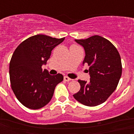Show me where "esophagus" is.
<instances>
[{"label":"esophagus","instance_id":"34e87169","mask_svg":"<svg viewBox=\"0 0 134 134\" xmlns=\"http://www.w3.org/2000/svg\"><path fill=\"white\" fill-rule=\"evenodd\" d=\"M64 80H65V81H67V82H69V81H70V80H71V79H70V77H68L67 76H64Z\"/></svg>","mask_w":134,"mask_h":134}]
</instances>
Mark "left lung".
Returning <instances> with one entry per match:
<instances>
[{
  "label": "left lung",
  "mask_w": 134,
  "mask_h": 134,
  "mask_svg": "<svg viewBox=\"0 0 134 134\" xmlns=\"http://www.w3.org/2000/svg\"><path fill=\"white\" fill-rule=\"evenodd\" d=\"M75 41L83 47L85 57L82 64L90 66V81L79 80L80 90L73 95L87 106H96L108 98L117 87L122 74L120 54L114 45L100 36Z\"/></svg>",
  "instance_id": "obj_1"
}]
</instances>
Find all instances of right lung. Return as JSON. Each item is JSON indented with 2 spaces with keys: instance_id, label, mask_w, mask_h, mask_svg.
<instances>
[{
  "instance_id": "add662e5",
  "label": "right lung",
  "mask_w": 134,
  "mask_h": 134,
  "mask_svg": "<svg viewBox=\"0 0 134 134\" xmlns=\"http://www.w3.org/2000/svg\"><path fill=\"white\" fill-rule=\"evenodd\" d=\"M64 38L38 34L19 44L9 65L11 88L19 102L30 109H39L49 103L56 86L63 75H51L42 65L47 64L52 51Z\"/></svg>"
}]
</instances>
